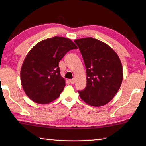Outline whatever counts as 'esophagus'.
<instances>
[{"label":"esophagus","mask_w":146,"mask_h":146,"mask_svg":"<svg viewBox=\"0 0 146 146\" xmlns=\"http://www.w3.org/2000/svg\"><path fill=\"white\" fill-rule=\"evenodd\" d=\"M70 82L71 83V84H74L75 82V78H73V79H70Z\"/></svg>","instance_id":"34e87169"}]
</instances>
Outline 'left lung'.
<instances>
[{
    "mask_svg": "<svg viewBox=\"0 0 146 146\" xmlns=\"http://www.w3.org/2000/svg\"><path fill=\"white\" fill-rule=\"evenodd\" d=\"M84 61L87 85L78 91L80 97L88 104L99 107L115 97L122 84L123 68L117 53L108 44L88 37L76 39Z\"/></svg>",
    "mask_w": 146,
    "mask_h": 146,
    "instance_id": "left-lung-1",
    "label": "left lung"
}]
</instances>
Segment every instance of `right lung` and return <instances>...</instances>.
<instances>
[{
	"mask_svg": "<svg viewBox=\"0 0 146 146\" xmlns=\"http://www.w3.org/2000/svg\"><path fill=\"white\" fill-rule=\"evenodd\" d=\"M73 49L77 46L70 39L55 36L40 41L29 51L22 65L21 80L31 100L45 104L60 95L66 83L58 63Z\"/></svg>",
	"mask_w": 146,
	"mask_h": 146,
	"instance_id": "1",
	"label": "right lung"
}]
</instances>
